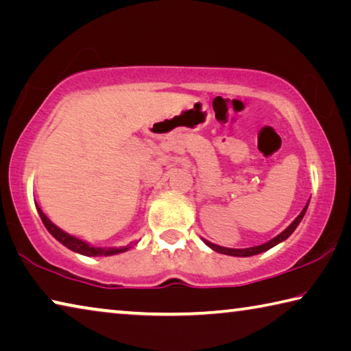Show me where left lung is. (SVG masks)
Instances as JSON below:
<instances>
[{
  "mask_svg": "<svg viewBox=\"0 0 351 351\" xmlns=\"http://www.w3.org/2000/svg\"><path fill=\"white\" fill-rule=\"evenodd\" d=\"M306 207H304V210L300 212V215L297 217L293 223H291L287 229L283 230L282 234H278L277 237H274V239L269 240L268 243H263V245L260 246H254V247H246V249H230V247H223V246H218V245H213V243L204 240V243L207 246H209L210 249H213V251H217L219 254H226V255H234V257H251V255H257V254H261L265 251H268V249L274 247L276 245H278V243H282L283 240H287L288 237L294 232L297 226H299V223L302 221V218H304L305 212H306Z\"/></svg>",
  "mask_w": 351,
  "mask_h": 351,
  "instance_id": "1",
  "label": "left lung"
}]
</instances>
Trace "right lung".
<instances>
[{
	"mask_svg": "<svg viewBox=\"0 0 351 351\" xmlns=\"http://www.w3.org/2000/svg\"><path fill=\"white\" fill-rule=\"evenodd\" d=\"M37 210H38V215L41 218V221H43V224L46 226V229L49 230V234L54 237L56 240L60 241L63 246H66L68 249H71V251L79 252L82 255H88V257H94V255H114V254L127 251V249H128V247H111V249L94 247L91 245H88V243H85V241L75 239V237H73V235L63 232L62 229H58L57 226L54 223H51L49 218H47L45 213L41 212L38 206H37Z\"/></svg>",
	"mask_w": 351,
	"mask_h": 351,
	"instance_id": "1",
	"label": "right lung"
}]
</instances>
